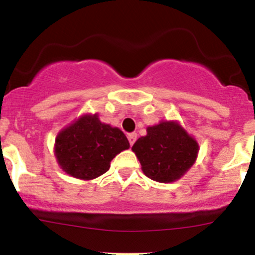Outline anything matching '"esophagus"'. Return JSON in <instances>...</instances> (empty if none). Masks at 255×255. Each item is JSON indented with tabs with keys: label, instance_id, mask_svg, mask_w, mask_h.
<instances>
[{
	"label": "esophagus",
	"instance_id": "obj_1",
	"mask_svg": "<svg viewBox=\"0 0 255 255\" xmlns=\"http://www.w3.org/2000/svg\"><path fill=\"white\" fill-rule=\"evenodd\" d=\"M127 137H128V140H129L130 145H133L135 140H137V133H129Z\"/></svg>",
	"mask_w": 255,
	"mask_h": 255
}]
</instances>
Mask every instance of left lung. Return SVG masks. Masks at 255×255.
I'll return each instance as SVG.
<instances>
[{"label":"left lung","mask_w":255,"mask_h":255,"mask_svg":"<svg viewBox=\"0 0 255 255\" xmlns=\"http://www.w3.org/2000/svg\"><path fill=\"white\" fill-rule=\"evenodd\" d=\"M132 149L146 176L154 181L171 182L191 168L199 145L177 123L161 122L148 127L145 137H140Z\"/></svg>","instance_id":"left-lung-1"}]
</instances>
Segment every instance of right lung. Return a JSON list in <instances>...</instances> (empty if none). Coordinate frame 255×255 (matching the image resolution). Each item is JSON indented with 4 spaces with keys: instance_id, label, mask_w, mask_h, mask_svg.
I'll return each instance as SVG.
<instances>
[{
    "instance_id": "add662e5",
    "label": "right lung",
    "mask_w": 255,
    "mask_h": 255,
    "mask_svg": "<svg viewBox=\"0 0 255 255\" xmlns=\"http://www.w3.org/2000/svg\"><path fill=\"white\" fill-rule=\"evenodd\" d=\"M128 148L122 130L101 123L96 115L84 116L59 133L55 156L69 175L91 180L106 173L112 159Z\"/></svg>"
}]
</instances>
